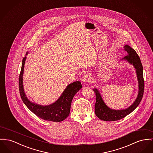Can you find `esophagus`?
<instances>
[{
	"label": "esophagus",
	"mask_w": 153,
	"mask_h": 153,
	"mask_svg": "<svg viewBox=\"0 0 153 153\" xmlns=\"http://www.w3.org/2000/svg\"><path fill=\"white\" fill-rule=\"evenodd\" d=\"M82 80L84 83H86V82H89L91 80V76L89 74H85L84 75L82 78Z\"/></svg>",
	"instance_id": "1"
}]
</instances>
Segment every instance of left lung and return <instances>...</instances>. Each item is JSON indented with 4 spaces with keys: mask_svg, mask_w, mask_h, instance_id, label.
I'll return each instance as SVG.
<instances>
[{
    "mask_svg": "<svg viewBox=\"0 0 153 153\" xmlns=\"http://www.w3.org/2000/svg\"><path fill=\"white\" fill-rule=\"evenodd\" d=\"M124 50L126 53V56L123 57V60L128 61L132 64L136 70L137 80L139 83V93L137 97L132 104L126 109L115 110H112L107 106L103 101L102 96L97 89H93L96 94V101L94 105L95 114L96 116L102 121H114L122 119L132 112L139 105L142 99L144 93V82L143 78V66L140 59L136 51L128 45L124 46Z\"/></svg>",
    "mask_w": 153,
    "mask_h": 153,
    "instance_id": "8db88e82",
    "label": "left lung"
}]
</instances>
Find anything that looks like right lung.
Returning a JSON list of instances; mask_svg holds the SVG:
<instances>
[{"instance_id": "obj_1", "label": "right lung", "mask_w": 153, "mask_h": 153, "mask_svg": "<svg viewBox=\"0 0 153 153\" xmlns=\"http://www.w3.org/2000/svg\"><path fill=\"white\" fill-rule=\"evenodd\" d=\"M28 53H26V55ZM26 57L25 56L22 59L19 76V91L22 100L32 112L42 119L53 122L62 121L70 114L72 99L76 93L81 89V83L76 81L69 84L60 98L51 105L44 106L32 102L26 96L23 88L22 76Z\"/></svg>"}]
</instances>
